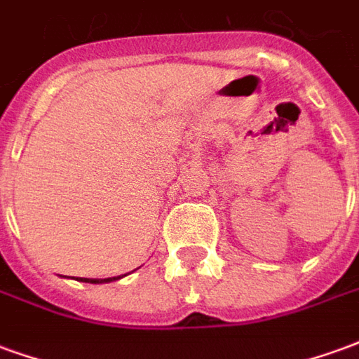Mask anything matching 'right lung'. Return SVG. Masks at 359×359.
<instances>
[{"mask_svg":"<svg viewBox=\"0 0 359 359\" xmlns=\"http://www.w3.org/2000/svg\"><path fill=\"white\" fill-rule=\"evenodd\" d=\"M126 277V275H118V277H109V278H82L76 277V280L81 283H92V285H102V283H113V280H118V278Z\"/></svg>","mask_w":359,"mask_h":359,"instance_id":"right-lung-1","label":"right lung"}]
</instances>
